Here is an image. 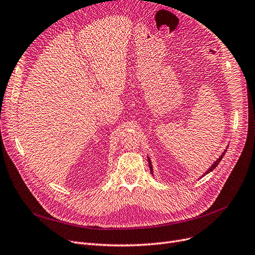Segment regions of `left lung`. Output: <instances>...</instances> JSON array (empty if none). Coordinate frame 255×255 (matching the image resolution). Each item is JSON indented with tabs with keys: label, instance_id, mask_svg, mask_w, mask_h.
<instances>
[{
	"label": "left lung",
	"instance_id": "left-lung-1",
	"mask_svg": "<svg viewBox=\"0 0 255 255\" xmlns=\"http://www.w3.org/2000/svg\"><path fill=\"white\" fill-rule=\"evenodd\" d=\"M226 150H227V146H226V148L224 149V151L222 152V154H221V155L219 156V159H217V160H216V161L214 162V164H213V165H212V166H211V167H210V168L208 169V170H207V171H205V172H204V173L202 174V176H200V178H201V177H203L204 175H207L208 173H210V172H212V171L214 170V169H215V168H216V167L218 166V164H219V163H220V161L222 160V157H223V155L225 154ZM147 160H148V164H149V168H150V171H151V173H153V169H152V164H151V161H150V159H149V156H148V155H147Z\"/></svg>",
	"mask_w": 255,
	"mask_h": 255
}]
</instances>
